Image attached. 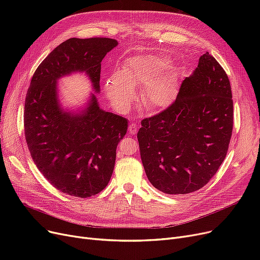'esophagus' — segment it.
Returning <instances> with one entry per match:
<instances>
[{"instance_id": "1", "label": "esophagus", "mask_w": 260, "mask_h": 260, "mask_svg": "<svg viewBox=\"0 0 260 260\" xmlns=\"http://www.w3.org/2000/svg\"><path fill=\"white\" fill-rule=\"evenodd\" d=\"M138 128H139V126L136 124L135 122H133V123H131L129 124V127H128V131H129V133L132 134V135H135L136 133L138 132Z\"/></svg>"}]
</instances>
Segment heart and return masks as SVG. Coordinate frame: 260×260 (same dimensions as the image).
<instances>
[{
    "label": "heart",
    "instance_id": "b5f03b06",
    "mask_svg": "<svg viewBox=\"0 0 260 260\" xmlns=\"http://www.w3.org/2000/svg\"><path fill=\"white\" fill-rule=\"evenodd\" d=\"M166 63L155 54L131 57L122 70L115 72L105 82L106 93L114 105L125 111L135 98L134 86H142L141 103L148 111L171 104L175 95L173 79L163 75Z\"/></svg>",
    "mask_w": 260,
    "mask_h": 260
}]
</instances>
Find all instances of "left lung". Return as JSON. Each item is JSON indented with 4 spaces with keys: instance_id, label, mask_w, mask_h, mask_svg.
Instances as JSON below:
<instances>
[{
    "instance_id": "8db88e82",
    "label": "left lung",
    "mask_w": 260,
    "mask_h": 260,
    "mask_svg": "<svg viewBox=\"0 0 260 260\" xmlns=\"http://www.w3.org/2000/svg\"><path fill=\"white\" fill-rule=\"evenodd\" d=\"M233 113L229 77L207 51L176 100L141 121L137 138L149 182L172 195L206 185L225 159Z\"/></svg>"
}]
</instances>
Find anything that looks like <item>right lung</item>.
Returning <instances> with one entry per match:
<instances>
[{"label":"right lung","mask_w":260,"mask_h":260,"mask_svg":"<svg viewBox=\"0 0 260 260\" xmlns=\"http://www.w3.org/2000/svg\"><path fill=\"white\" fill-rule=\"evenodd\" d=\"M117 44L116 40L102 37L66 40L38 66L27 90V146L39 171L64 194L87 198L106 187L128 123L100 109L94 95L83 114L64 112L57 100V80L73 72H85L99 91L101 62Z\"/></svg>","instance_id":"obj_1"}]
</instances>
